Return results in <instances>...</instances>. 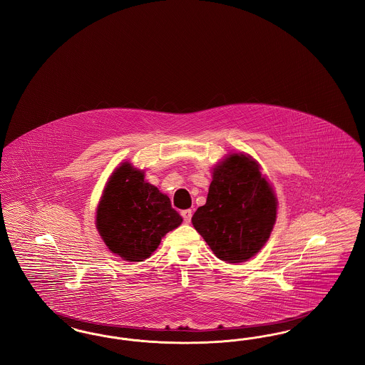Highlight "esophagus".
I'll return each instance as SVG.
<instances>
[{
    "label": "esophagus",
    "mask_w": 365,
    "mask_h": 365,
    "mask_svg": "<svg viewBox=\"0 0 365 365\" xmlns=\"http://www.w3.org/2000/svg\"><path fill=\"white\" fill-rule=\"evenodd\" d=\"M191 216H192L191 209H185V210H182V217H183V220H185L186 223H190Z\"/></svg>",
    "instance_id": "34e87169"
}]
</instances>
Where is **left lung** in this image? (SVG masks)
<instances>
[{
  "instance_id": "left-lung-1",
  "label": "left lung",
  "mask_w": 365,
  "mask_h": 365,
  "mask_svg": "<svg viewBox=\"0 0 365 365\" xmlns=\"http://www.w3.org/2000/svg\"><path fill=\"white\" fill-rule=\"evenodd\" d=\"M277 197L257 161L232 153L213 168L207 204L191 217L217 259L242 262L259 253L277 220Z\"/></svg>"
}]
</instances>
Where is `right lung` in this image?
Instances as JSON below:
<instances>
[{
	"label": "right lung",
	"instance_id": "add662e5",
	"mask_svg": "<svg viewBox=\"0 0 365 365\" xmlns=\"http://www.w3.org/2000/svg\"><path fill=\"white\" fill-rule=\"evenodd\" d=\"M182 222L170 198L127 161L110 175L96 219L108 249L127 261L150 257L161 238Z\"/></svg>",
	"mask_w": 365,
	"mask_h": 365
}]
</instances>
